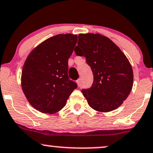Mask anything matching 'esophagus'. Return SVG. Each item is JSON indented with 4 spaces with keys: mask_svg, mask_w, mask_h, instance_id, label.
<instances>
[{
    "mask_svg": "<svg viewBox=\"0 0 153 153\" xmlns=\"http://www.w3.org/2000/svg\"><path fill=\"white\" fill-rule=\"evenodd\" d=\"M76 82H77V84H78V87H80V85H81V79L79 78L78 80H77V81H76Z\"/></svg>",
    "mask_w": 153,
    "mask_h": 153,
    "instance_id": "1",
    "label": "esophagus"
}]
</instances>
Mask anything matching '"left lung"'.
<instances>
[{
	"label": "left lung",
	"mask_w": 153,
	"mask_h": 153,
	"mask_svg": "<svg viewBox=\"0 0 153 153\" xmlns=\"http://www.w3.org/2000/svg\"><path fill=\"white\" fill-rule=\"evenodd\" d=\"M77 56L85 57L94 75L90 89L82 93L91 108L101 113L117 109L126 100L133 85V72L126 55L108 37L80 33Z\"/></svg>",
	"instance_id": "left-lung-1"
}]
</instances>
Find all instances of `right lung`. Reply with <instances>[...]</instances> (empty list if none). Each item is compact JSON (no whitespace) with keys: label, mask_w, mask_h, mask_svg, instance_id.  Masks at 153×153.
Returning a JSON list of instances; mask_svg holds the SVG:
<instances>
[{"label":"right lung","mask_w":153,"mask_h":153,"mask_svg":"<svg viewBox=\"0 0 153 153\" xmlns=\"http://www.w3.org/2000/svg\"><path fill=\"white\" fill-rule=\"evenodd\" d=\"M77 41V35H56L37 45L27 56L22 70L21 87L36 110L58 113L77 88L68 76V61Z\"/></svg>","instance_id":"obj_1"}]
</instances>
